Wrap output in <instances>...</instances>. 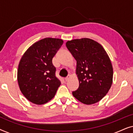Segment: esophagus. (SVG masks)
<instances>
[{
	"mask_svg": "<svg viewBox=\"0 0 133 133\" xmlns=\"http://www.w3.org/2000/svg\"><path fill=\"white\" fill-rule=\"evenodd\" d=\"M70 76L69 75V76H67L66 77H65V81H66H66H68V80H69V79H70Z\"/></svg>",
	"mask_w": 133,
	"mask_h": 133,
	"instance_id": "obj_1",
	"label": "esophagus"
}]
</instances>
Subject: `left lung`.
<instances>
[{
	"label": "left lung",
	"instance_id": "obj_1",
	"mask_svg": "<svg viewBox=\"0 0 133 133\" xmlns=\"http://www.w3.org/2000/svg\"><path fill=\"white\" fill-rule=\"evenodd\" d=\"M66 46L77 62L79 86L72 95L84 104L98 102L112 83L113 69L108 54L100 43L88 38L68 41Z\"/></svg>",
	"mask_w": 133,
	"mask_h": 133
}]
</instances>
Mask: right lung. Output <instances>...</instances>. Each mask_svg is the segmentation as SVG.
Here are the masks:
<instances>
[{
	"label": "right lung",
	"mask_w": 133,
	"mask_h": 133,
	"mask_svg": "<svg viewBox=\"0 0 133 133\" xmlns=\"http://www.w3.org/2000/svg\"><path fill=\"white\" fill-rule=\"evenodd\" d=\"M63 43L62 39L47 37L34 43L20 61L17 81L23 95L36 105L54 97L61 83L56 77L52 58Z\"/></svg>",
	"instance_id": "add662e5"
}]
</instances>
